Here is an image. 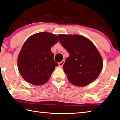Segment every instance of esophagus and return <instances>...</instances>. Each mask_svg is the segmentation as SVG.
Returning <instances> with one entry per match:
<instances>
[{
	"label": "esophagus",
	"instance_id": "esophagus-1",
	"mask_svg": "<svg viewBox=\"0 0 120 120\" xmlns=\"http://www.w3.org/2000/svg\"><path fill=\"white\" fill-rule=\"evenodd\" d=\"M64 64V60H63L62 61H61L60 63H59V64H58L59 66L60 67H62L63 66V65Z\"/></svg>",
	"mask_w": 120,
	"mask_h": 120
}]
</instances>
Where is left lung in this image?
Wrapping results in <instances>:
<instances>
[{
	"instance_id": "left-lung-1",
	"label": "left lung",
	"mask_w": 120,
	"mask_h": 120,
	"mask_svg": "<svg viewBox=\"0 0 120 120\" xmlns=\"http://www.w3.org/2000/svg\"><path fill=\"white\" fill-rule=\"evenodd\" d=\"M59 41L69 53L63 66L70 82L85 86L99 77L103 68V60L91 40L79 34H59Z\"/></svg>"
}]
</instances>
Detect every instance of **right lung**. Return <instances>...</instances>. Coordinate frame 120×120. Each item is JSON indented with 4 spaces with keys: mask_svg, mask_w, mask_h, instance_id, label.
Here are the masks:
<instances>
[{
    "mask_svg": "<svg viewBox=\"0 0 120 120\" xmlns=\"http://www.w3.org/2000/svg\"><path fill=\"white\" fill-rule=\"evenodd\" d=\"M56 34L41 32L32 34L24 43L17 60L18 69L23 79L34 86L49 81L55 67L51 48L58 42Z\"/></svg>",
    "mask_w": 120,
    "mask_h": 120,
    "instance_id": "1",
    "label": "right lung"
}]
</instances>
